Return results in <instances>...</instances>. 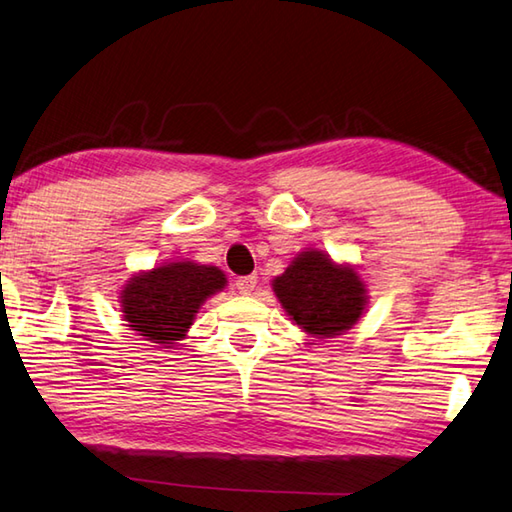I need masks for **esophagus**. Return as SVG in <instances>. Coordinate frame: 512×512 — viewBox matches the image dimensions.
<instances>
[{"label": "esophagus", "instance_id": "34e87169", "mask_svg": "<svg viewBox=\"0 0 512 512\" xmlns=\"http://www.w3.org/2000/svg\"><path fill=\"white\" fill-rule=\"evenodd\" d=\"M235 286H237V291H239L241 295H250V293L255 291V286H257V277H255V275L239 277V280L235 282Z\"/></svg>", "mask_w": 512, "mask_h": 512}]
</instances>
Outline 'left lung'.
<instances>
[{"mask_svg":"<svg viewBox=\"0 0 512 512\" xmlns=\"http://www.w3.org/2000/svg\"><path fill=\"white\" fill-rule=\"evenodd\" d=\"M273 293L288 320L318 340L356 327L369 304V288L358 266L336 262L320 248L297 253L273 280Z\"/></svg>","mask_w":512,"mask_h":512,"instance_id":"left-lung-1","label":"left lung"}]
</instances>
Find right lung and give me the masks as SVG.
<instances>
[{
    "label": "right lung",
    "mask_w": 512,
    "mask_h": 512,
    "mask_svg": "<svg viewBox=\"0 0 512 512\" xmlns=\"http://www.w3.org/2000/svg\"><path fill=\"white\" fill-rule=\"evenodd\" d=\"M228 286L226 273L194 259H165L150 271H138L118 293L125 327L159 347L188 336L208 297Z\"/></svg>",
    "instance_id": "obj_1"
}]
</instances>
